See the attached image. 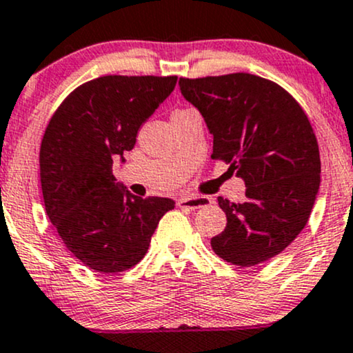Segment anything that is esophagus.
<instances>
[{"label":"esophagus","instance_id":"34e87169","mask_svg":"<svg viewBox=\"0 0 353 353\" xmlns=\"http://www.w3.org/2000/svg\"><path fill=\"white\" fill-rule=\"evenodd\" d=\"M210 203L209 197H181L177 199V207L179 209H189V210H195L201 209V207H207Z\"/></svg>","mask_w":353,"mask_h":353}]
</instances>
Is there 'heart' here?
<instances>
[{
  "instance_id": "b5f03b06",
  "label": "heart",
  "mask_w": 353,
  "mask_h": 353,
  "mask_svg": "<svg viewBox=\"0 0 353 353\" xmlns=\"http://www.w3.org/2000/svg\"><path fill=\"white\" fill-rule=\"evenodd\" d=\"M185 110H188V108H185ZM176 112H182V110H176Z\"/></svg>"
}]
</instances>
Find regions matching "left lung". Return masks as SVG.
<instances>
[{
	"label": "left lung",
	"instance_id": "left-lung-1",
	"mask_svg": "<svg viewBox=\"0 0 353 353\" xmlns=\"http://www.w3.org/2000/svg\"><path fill=\"white\" fill-rule=\"evenodd\" d=\"M184 99L214 134L212 158L245 181V202L219 197L227 227L210 240L225 261L254 266L276 256L307 223L321 156L307 114L281 85L253 74L179 79Z\"/></svg>",
	"mask_w": 353,
	"mask_h": 353
}]
</instances>
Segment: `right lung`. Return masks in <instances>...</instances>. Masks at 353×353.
<instances>
[{
	"instance_id": "1",
	"label": "right lung",
	"mask_w": 353,
	"mask_h": 353,
	"mask_svg": "<svg viewBox=\"0 0 353 353\" xmlns=\"http://www.w3.org/2000/svg\"><path fill=\"white\" fill-rule=\"evenodd\" d=\"M176 75H105L59 105L41 143L46 214L65 248L90 270L117 274L148 252L172 199L118 188L113 161L134 148L138 130L176 87Z\"/></svg>"
}]
</instances>
